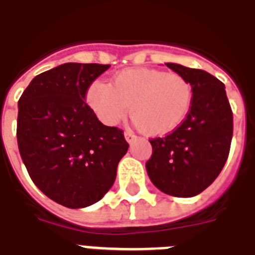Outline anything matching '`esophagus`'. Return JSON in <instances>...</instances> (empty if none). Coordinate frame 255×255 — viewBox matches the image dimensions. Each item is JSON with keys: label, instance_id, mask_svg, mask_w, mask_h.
Masks as SVG:
<instances>
[{"label": "esophagus", "instance_id": "esophagus-1", "mask_svg": "<svg viewBox=\"0 0 255 255\" xmlns=\"http://www.w3.org/2000/svg\"><path fill=\"white\" fill-rule=\"evenodd\" d=\"M124 137H126V140H127V142H129V144H131V142H133L134 140H136V136H134L133 133H132V132H129V131H127V132H124Z\"/></svg>", "mask_w": 255, "mask_h": 255}]
</instances>
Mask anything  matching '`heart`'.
Listing matches in <instances>:
<instances>
[{
	"instance_id": "heart-1",
	"label": "heart",
	"mask_w": 255,
	"mask_h": 255,
	"mask_svg": "<svg viewBox=\"0 0 255 255\" xmlns=\"http://www.w3.org/2000/svg\"><path fill=\"white\" fill-rule=\"evenodd\" d=\"M89 106L102 123L115 126L127 106L134 124L149 136L178 128L192 105V86L183 76L156 69H127L110 85L95 82L86 93Z\"/></svg>"
}]
</instances>
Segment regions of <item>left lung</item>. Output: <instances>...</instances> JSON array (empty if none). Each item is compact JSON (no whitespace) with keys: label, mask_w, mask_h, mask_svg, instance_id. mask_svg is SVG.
I'll list each match as a JSON object with an SVG mask.
<instances>
[{"label":"left lung","mask_w":255,"mask_h":255,"mask_svg":"<svg viewBox=\"0 0 255 255\" xmlns=\"http://www.w3.org/2000/svg\"><path fill=\"white\" fill-rule=\"evenodd\" d=\"M166 67L191 84L192 105L175 131L149 140L153 153L145 163L146 173L160 191L191 198L206 190L227 162L233 114L224 84L212 74L174 63Z\"/></svg>","instance_id":"1"}]
</instances>
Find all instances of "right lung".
Returning <instances> with one entry per match:
<instances>
[{
    "instance_id": "add662e5",
    "label": "right lung",
    "mask_w": 255,
    "mask_h": 255,
    "mask_svg": "<svg viewBox=\"0 0 255 255\" xmlns=\"http://www.w3.org/2000/svg\"><path fill=\"white\" fill-rule=\"evenodd\" d=\"M110 65L67 63L38 74L18 101L16 138L31 179L68 208L101 200L127 153L122 129L107 127L85 102Z\"/></svg>"
}]
</instances>
